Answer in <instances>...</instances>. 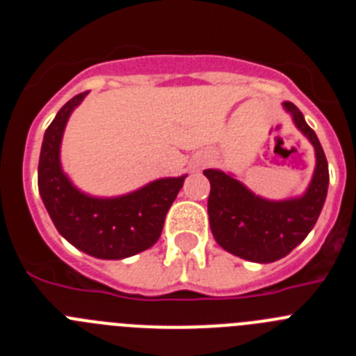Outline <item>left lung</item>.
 Here are the masks:
<instances>
[{"label":"left lung","mask_w":356,"mask_h":356,"mask_svg":"<svg viewBox=\"0 0 356 356\" xmlns=\"http://www.w3.org/2000/svg\"><path fill=\"white\" fill-rule=\"evenodd\" d=\"M284 106L316 147V172L305 196L267 201L254 196L226 172L205 171L210 181L209 219L213 238L222 250L251 262L269 264L284 259L303 242L316 225L328 193V162L316 131L305 122L294 103L285 102Z\"/></svg>","instance_id":"left-lung-1"}]
</instances>
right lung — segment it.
<instances>
[{"mask_svg": "<svg viewBox=\"0 0 356 356\" xmlns=\"http://www.w3.org/2000/svg\"><path fill=\"white\" fill-rule=\"evenodd\" d=\"M87 96L69 99L44 134L39 156V193L58 234L96 259L119 260L147 250L162 234L185 176L163 178L112 200L81 194L60 169V140L72 108Z\"/></svg>", "mask_w": 356, "mask_h": 356, "instance_id": "1", "label": "right lung"}]
</instances>
